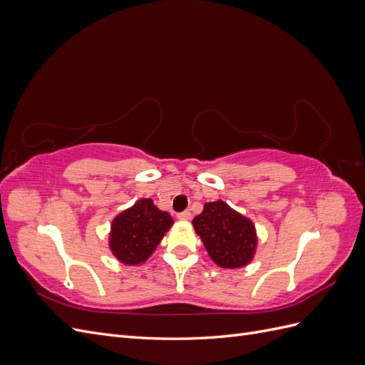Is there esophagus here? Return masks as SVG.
<instances>
[{
    "mask_svg": "<svg viewBox=\"0 0 365 365\" xmlns=\"http://www.w3.org/2000/svg\"><path fill=\"white\" fill-rule=\"evenodd\" d=\"M176 217H178L180 220H189L192 217V213L189 212V210H185V212L178 213V216H176Z\"/></svg>",
    "mask_w": 365,
    "mask_h": 365,
    "instance_id": "obj_1",
    "label": "esophagus"
}]
</instances>
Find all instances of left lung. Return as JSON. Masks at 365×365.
Returning a JSON list of instances; mask_svg holds the SVG:
<instances>
[{"mask_svg":"<svg viewBox=\"0 0 365 365\" xmlns=\"http://www.w3.org/2000/svg\"><path fill=\"white\" fill-rule=\"evenodd\" d=\"M192 224L208 256L220 268H242L252 260L257 247L256 228L227 202H207Z\"/></svg>","mask_w":365,"mask_h":365,"instance_id":"1","label":"left lung"}]
</instances>
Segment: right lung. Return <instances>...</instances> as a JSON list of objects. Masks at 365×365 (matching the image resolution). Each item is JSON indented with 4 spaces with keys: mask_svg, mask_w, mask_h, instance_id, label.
Listing matches in <instances>:
<instances>
[{
    "mask_svg": "<svg viewBox=\"0 0 365 365\" xmlns=\"http://www.w3.org/2000/svg\"><path fill=\"white\" fill-rule=\"evenodd\" d=\"M172 224L168 212L143 197L114 217L109 250L121 263L140 264L150 257Z\"/></svg>",
    "mask_w": 365,
    "mask_h": 365,
    "instance_id": "add662e5",
    "label": "right lung"
}]
</instances>
